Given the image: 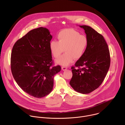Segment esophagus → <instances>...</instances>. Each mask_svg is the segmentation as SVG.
Wrapping results in <instances>:
<instances>
[{"mask_svg":"<svg viewBox=\"0 0 125 125\" xmlns=\"http://www.w3.org/2000/svg\"><path fill=\"white\" fill-rule=\"evenodd\" d=\"M62 69L63 71H65L67 69V68L66 67H64V66H63L62 67Z\"/></svg>","mask_w":125,"mask_h":125,"instance_id":"obj_1","label":"esophagus"}]
</instances>
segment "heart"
Wrapping results in <instances>:
<instances>
[{"label":"heart","instance_id":"heart-1","mask_svg":"<svg viewBox=\"0 0 125 125\" xmlns=\"http://www.w3.org/2000/svg\"><path fill=\"white\" fill-rule=\"evenodd\" d=\"M58 42L52 41L49 47L51 54L55 58H58L64 51L65 53L58 58L56 62L62 66H68L74 59L81 58L86 49L88 41L84 35L73 29H65L57 35Z\"/></svg>","mask_w":125,"mask_h":125}]
</instances>
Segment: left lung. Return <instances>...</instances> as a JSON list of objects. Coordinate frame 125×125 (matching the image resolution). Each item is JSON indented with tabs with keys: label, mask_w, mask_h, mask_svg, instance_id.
<instances>
[{
	"label": "left lung",
	"mask_w": 125,
	"mask_h": 125,
	"mask_svg": "<svg viewBox=\"0 0 125 125\" xmlns=\"http://www.w3.org/2000/svg\"><path fill=\"white\" fill-rule=\"evenodd\" d=\"M80 27L84 30L88 44L84 54L75 64L79 69L71 67L73 76L70 84L78 93L88 94L97 88L106 77L110 65V52L101 34L90 26Z\"/></svg>",
	"instance_id": "left-lung-1"
}]
</instances>
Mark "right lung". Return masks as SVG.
Wrapping results in <instances>:
<instances>
[{"mask_svg":"<svg viewBox=\"0 0 125 125\" xmlns=\"http://www.w3.org/2000/svg\"><path fill=\"white\" fill-rule=\"evenodd\" d=\"M52 38L43 27L29 31L14 44L11 56V69L15 81L29 95L42 98L49 94L54 76L61 71L53 66L49 44Z\"/></svg>","mask_w":125,"mask_h":125,"instance_id":"add662e5","label":"right lung"}]
</instances>
